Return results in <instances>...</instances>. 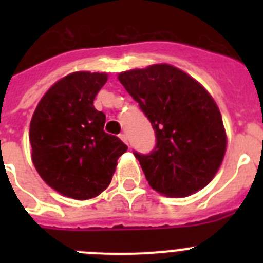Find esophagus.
I'll use <instances>...</instances> for the list:
<instances>
[{
    "label": "esophagus",
    "mask_w": 263,
    "mask_h": 263,
    "mask_svg": "<svg viewBox=\"0 0 263 263\" xmlns=\"http://www.w3.org/2000/svg\"><path fill=\"white\" fill-rule=\"evenodd\" d=\"M120 138L122 139V141H124V142L127 145V134L125 133V132H124V133H121V134H120Z\"/></svg>",
    "instance_id": "obj_1"
}]
</instances>
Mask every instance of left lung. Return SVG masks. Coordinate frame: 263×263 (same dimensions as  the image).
Returning <instances> with one entry per match:
<instances>
[{
	"label": "left lung",
	"mask_w": 263,
	"mask_h": 263,
	"mask_svg": "<svg viewBox=\"0 0 263 263\" xmlns=\"http://www.w3.org/2000/svg\"><path fill=\"white\" fill-rule=\"evenodd\" d=\"M118 80L157 137L150 154L134 152L150 187L173 197L190 196L205 187L227 148L221 113L205 88L170 64L121 72Z\"/></svg>",
	"instance_id": "8db88e82"
}]
</instances>
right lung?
Listing matches in <instances>:
<instances>
[{"label":"right lung","mask_w":263,"mask_h":263,"mask_svg":"<svg viewBox=\"0 0 263 263\" xmlns=\"http://www.w3.org/2000/svg\"><path fill=\"white\" fill-rule=\"evenodd\" d=\"M106 73L73 72L42 97L30 122L31 159L41 178L63 196L87 200L109 185L117 159L127 150L104 132L105 115L93 100Z\"/></svg>","instance_id":"obj_1"}]
</instances>
